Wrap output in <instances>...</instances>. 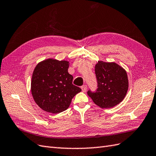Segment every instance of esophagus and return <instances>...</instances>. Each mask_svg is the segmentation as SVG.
Instances as JSON below:
<instances>
[{
  "mask_svg": "<svg viewBox=\"0 0 156 156\" xmlns=\"http://www.w3.org/2000/svg\"><path fill=\"white\" fill-rule=\"evenodd\" d=\"M81 88H82V92H86V90H87V88H88V87H87V85H83V86L81 87Z\"/></svg>",
  "mask_w": 156,
  "mask_h": 156,
  "instance_id": "esophagus-1",
  "label": "esophagus"
}]
</instances>
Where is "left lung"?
I'll use <instances>...</instances> for the list:
<instances>
[{"mask_svg":"<svg viewBox=\"0 0 156 156\" xmlns=\"http://www.w3.org/2000/svg\"><path fill=\"white\" fill-rule=\"evenodd\" d=\"M98 88L87 93L93 102L102 108L116 106L124 100L128 89L127 73L114 62L99 61L95 66Z\"/></svg>","mask_w":156,"mask_h":156,"instance_id":"obj_1","label":"left lung"}]
</instances>
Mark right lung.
<instances>
[{
  "instance_id": "right-lung-1",
  "label": "right lung",
  "mask_w": 156,
  "mask_h": 156,
  "mask_svg": "<svg viewBox=\"0 0 156 156\" xmlns=\"http://www.w3.org/2000/svg\"><path fill=\"white\" fill-rule=\"evenodd\" d=\"M69 62L48 59L35 67L31 92L35 102L43 110L58 114L69 107L72 99L81 88L72 84L73 76L68 72Z\"/></svg>"
}]
</instances>
